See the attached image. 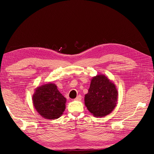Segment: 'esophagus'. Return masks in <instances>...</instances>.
<instances>
[{
  "mask_svg": "<svg viewBox=\"0 0 154 154\" xmlns=\"http://www.w3.org/2000/svg\"><path fill=\"white\" fill-rule=\"evenodd\" d=\"M74 100H76V101H80L82 100V96L81 95H78Z\"/></svg>",
  "mask_w": 154,
  "mask_h": 154,
  "instance_id": "34e87169",
  "label": "esophagus"
}]
</instances>
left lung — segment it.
I'll use <instances>...</instances> for the list:
<instances>
[{"label":"left lung","mask_w":154,"mask_h":154,"mask_svg":"<svg viewBox=\"0 0 154 154\" xmlns=\"http://www.w3.org/2000/svg\"><path fill=\"white\" fill-rule=\"evenodd\" d=\"M118 96L114 83L103 74H98L92 78L88 93L85 95V105L93 116L104 117L114 109Z\"/></svg>","instance_id":"left-lung-1"}]
</instances>
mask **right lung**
<instances>
[{"label": "right lung", "instance_id": "add662e5", "mask_svg": "<svg viewBox=\"0 0 154 154\" xmlns=\"http://www.w3.org/2000/svg\"><path fill=\"white\" fill-rule=\"evenodd\" d=\"M32 103L42 117L55 119L64 112L66 98L59 92L57 85L49 83L36 88L32 95Z\"/></svg>", "mask_w": 154, "mask_h": 154}]
</instances>
